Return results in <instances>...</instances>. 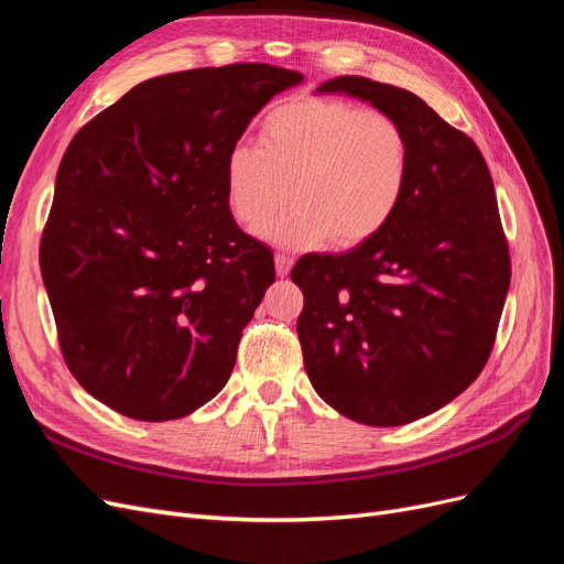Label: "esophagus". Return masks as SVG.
I'll list each match as a JSON object with an SVG mask.
<instances>
[{
  "instance_id": "1",
  "label": "esophagus",
  "mask_w": 564,
  "mask_h": 564,
  "mask_svg": "<svg viewBox=\"0 0 564 564\" xmlns=\"http://www.w3.org/2000/svg\"><path fill=\"white\" fill-rule=\"evenodd\" d=\"M292 265H294L292 256L284 253V251H278V253H275V270H278L280 278L289 275V270H292Z\"/></svg>"
}]
</instances>
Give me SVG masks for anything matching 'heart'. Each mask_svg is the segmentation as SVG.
Returning a JSON list of instances; mask_svg holds the SVG:
<instances>
[{
	"label": "heart",
	"mask_w": 564,
	"mask_h": 564,
	"mask_svg": "<svg viewBox=\"0 0 564 564\" xmlns=\"http://www.w3.org/2000/svg\"><path fill=\"white\" fill-rule=\"evenodd\" d=\"M409 176L412 145L395 117L346 98L296 96L263 117L261 145L228 150L226 199L237 224L256 230L292 191V209L261 230L265 240L357 247L395 218Z\"/></svg>",
	"instance_id": "heart-1"
}]
</instances>
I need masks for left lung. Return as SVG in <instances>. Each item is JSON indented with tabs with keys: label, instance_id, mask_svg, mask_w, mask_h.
I'll list each match as a JSON object with an SVG mask.
<instances>
[{
	"label": "left lung",
	"instance_id": "left-lung-1",
	"mask_svg": "<svg viewBox=\"0 0 564 564\" xmlns=\"http://www.w3.org/2000/svg\"><path fill=\"white\" fill-rule=\"evenodd\" d=\"M340 91L395 117L412 176L395 218L346 253H305L296 332L317 395L365 425H404L460 395L489 360L510 286L491 174L470 135L412 91L334 77Z\"/></svg>",
	"mask_w": 564,
	"mask_h": 564
}]
</instances>
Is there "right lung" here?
Segmentation results:
<instances>
[{
	"label": "right lung",
	"mask_w": 564,
	"mask_h": 564,
	"mask_svg": "<svg viewBox=\"0 0 564 564\" xmlns=\"http://www.w3.org/2000/svg\"><path fill=\"white\" fill-rule=\"evenodd\" d=\"M301 82L268 63L152 77L67 145L42 280L67 369L117 414L183 419L228 383L275 259L235 224L226 158Z\"/></svg>",
	"instance_id": "1"
}]
</instances>
